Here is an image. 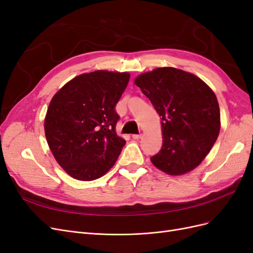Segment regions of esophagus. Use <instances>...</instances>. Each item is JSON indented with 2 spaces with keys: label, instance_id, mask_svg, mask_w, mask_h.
Returning a JSON list of instances; mask_svg holds the SVG:
<instances>
[{
  "label": "esophagus",
  "instance_id": "34e87169",
  "mask_svg": "<svg viewBox=\"0 0 253 253\" xmlns=\"http://www.w3.org/2000/svg\"><path fill=\"white\" fill-rule=\"evenodd\" d=\"M141 137H142V135H141V134H138V135H136V134H135V135H133V136H132V138H133V139H135V140H137V139H140Z\"/></svg>",
  "mask_w": 253,
  "mask_h": 253
}]
</instances>
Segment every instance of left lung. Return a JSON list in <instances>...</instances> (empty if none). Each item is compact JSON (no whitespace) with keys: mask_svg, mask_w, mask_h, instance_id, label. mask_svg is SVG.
I'll return each mask as SVG.
<instances>
[{"mask_svg":"<svg viewBox=\"0 0 253 253\" xmlns=\"http://www.w3.org/2000/svg\"><path fill=\"white\" fill-rule=\"evenodd\" d=\"M134 83L162 119L163 147L151 157L157 169L182 175L202 164L220 129L217 98L197 76L175 67L140 74Z\"/></svg>","mask_w":253,"mask_h":253,"instance_id":"obj_1","label":"left lung"}]
</instances>
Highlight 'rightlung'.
Segmentation results:
<instances>
[{"instance_id":"1","label":"right lung","mask_w":253,"mask_h":253,"mask_svg":"<svg viewBox=\"0 0 253 253\" xmlns=\"http://www.w3.org/2000/svg\"><path fill=\"white\" fill-rule=\"evenodd\" d=\"M129 80L128 73L81 74L53 95L44 119L53 157L73 178H100L116 163L126 140L116 133L115 106Z\"/></svg>"}]
</instances>
